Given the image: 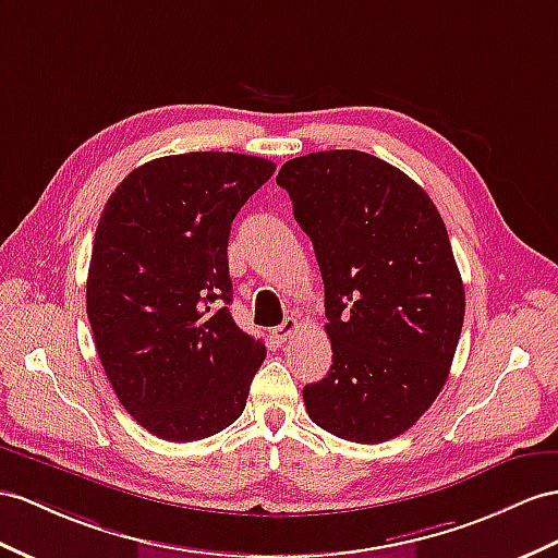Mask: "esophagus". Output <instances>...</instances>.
Masks as SVG:
<instances>
[{"mask_svg": "<svg viewBox=\"0 0 558 558\" xmlns=\"http://www.w3.org/2000/svg\"><path fill=\"white\" fill-rule=\"evenodd\" d=\"M296 327H299V320H296V318H284L282 325L274 327V337H276L278 341H288V339L296 332Z\"/></svg>", "mask_w": 558, "mask_h": 558, "instance_id": "1", "label": "esophagus"}]
</instances>
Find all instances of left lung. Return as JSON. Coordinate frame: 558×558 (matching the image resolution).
Instances as JSON below:
<instances>
[{
	"label": "left lung",
	"instance_id": "8db88e82",
	"mask_svg": "<svg viewBox=\"0 0 558 558\" xmlns=\"http://www.w3.org/2000/svg\"><path fill=\"white\" fill-rule=\"evenodd\" d=\"M276 181L325 284L332 365L304 387L308 417L353 442L401 436L440 393L464 323L446 223L422 185L361 150L294 157Z\"/></svg>",
	"mask_w": 558,
	"mask_h": 558
}]
</instances>
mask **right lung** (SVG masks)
Returning <instances> with one entry per match:
<instances>
[{
    "label": "right lung",
    "instance_id": "obj_1",
    "mask_svg": "<svg viewBox=\"0 0 558 558\" xmlns=\"http://www.w3.org/2000/svg\"><path fill=\"white\" fill-rule=\"evenodd\" d=\"M276 165L240 153H183L134 169L96 226L87 316L124 410L171 442L223 432L266 359L235 325L228 235Z\"/></svg>",
    "mask_w": 558,
    "mask_h": 558
}]
</instances>
